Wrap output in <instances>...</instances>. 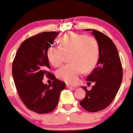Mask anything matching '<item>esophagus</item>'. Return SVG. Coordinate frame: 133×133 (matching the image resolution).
Listing matches in <instances>:
<instances>
[{
    "label": "esophagus",
    "instance_id": "esophagus-1",
    "mask_svg": "<svg viewBox=\"0 0 133 133\" xmlns=\"http://www.w3.org/2000/svg\"><path fill=\"white\" fill-rule=\"evenodd\" d=\"M66 87L67 88H76L74 87V86H72V85H70V84H66Z\"/></svg>",
    "mask_w": 133,
    "mask_h": 133
}]
</instances>
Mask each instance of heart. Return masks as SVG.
Here are the masks:
<instances>
[{
  "mask_svg": "<svg viewBox=\"0 0 133 133\" xmlns=\"http://www.w3.org/2000/svg\"><path fill=\"white\" fill-rule=\"evenodd\" d=\"M68 54L71 63L59 68L57 76L67 83L76 84L83 70L87 72L95 66L99 57V46L94 37L69 32L60 39L59 45H50L46 51L48 60L54 67L60 66Z\"/></svg>",
  "mask_w": 133,
  "mask_h": 133,
  "instance_id": "1",
  "label": "heart"
}]
</instances>
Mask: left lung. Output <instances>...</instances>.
<instances>
[{"label":"left lung","instance_id":"1","mask_svg":"<svg viewBox=\"0 0 133 133\" xmlns=\"http://www.w3.org/2000/svg\"><path fill=\"white\" fill-rule=\"evenodd\" d=\"M97 39L99 46V57L97 66L88 76L87 81L95 82L91 90L82 87L85 98L79 102L89 112H97L107 108L115 98L121 85L123 70L118 52L113 41L102 32L88 29Z\"/></svg>","mask_w":133,"mask_h":133}]
</instances>
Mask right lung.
I'll use <instances>...</instances> for the list:
<instances>
[{
	"instance_id": "right-lung-1",
	"label": "right lung",
	"mask_w": 133,
	"mask_h": 133,
	"mask_svg": "<svg viewBox=\"0 0 133 133\" xmlns=\"http://www.w3.org/2000/svg\"><path fill=\"white\" fill-rule=\"evenodd\" d=\"M58 35L55 31L43 32L26 39L13 62V77L20 99L29 109L39 114L52 111L66 88L65 83L48 72L50 66L46 51ZM44 76L53 79L52 85L43 83Z\"/></svg>"
}]
</instances>
